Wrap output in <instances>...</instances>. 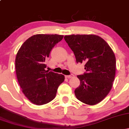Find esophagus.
<instances>
[{"instance_id": "1", "label": "esophagus", "mask_w": 129, "mask_h": 129, "mask_svg": "<svg viewBox=\"0 0 129 129\" xmlns=\"http://www.w3.org/2000/svg\"><path fill=\"white\" fill-rule=\"evenodd\" d=\"M66 77L67 78H73V77H74V75H67V76H66Z\"/></svg>"}]
</instances>
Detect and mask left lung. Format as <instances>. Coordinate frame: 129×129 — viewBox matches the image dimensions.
I'll return each instance as SVG.
<instances>
[{"mask_svg":"<svg viewBox=\"0 0 129 129\" xmlns=\"http://www.w3.org/2000/svg\"><path fill=\"white\" fill-rule=\"evenodd\" d=\"M64 39L73 51L77 63H85L86 72L77 77L80 85L75 90L76 98L88 105L100 103L109 94L116 72L113 50L103 38L94 35H72Z\"/></svg>","mask_w":129,"mask_h":129,"instance_id":"left-lung-1","label":"left lung"}]
</instances>
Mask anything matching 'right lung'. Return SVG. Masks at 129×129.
I'll use <instances>...</instances> for the list:
<instances>
[{"label": "right lung", "instance_id": "obj_1", "mask_svg": "<svg viewBox=\"0 0 129 129\" xmlns=\"http://www.w3.org/2000/svg\"><path fill=\"white\" fill-rule=\"evenodd\" d=\"M58 35H34L22 44L16 57V76L22 92L34 104L51 101L64 75L45 70V60L51 50L63 39Z\"/></svg>", "mask_w": 129, "mask_h": 129}]
</instances>
